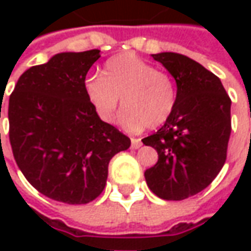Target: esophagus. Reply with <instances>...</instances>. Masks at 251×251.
Masks as SVG:
<instances>
[{"instance_id": "esophagus-1", "label": "esophagus", "mask_w": 251, "mask_h": 251, "mask_svg": "<svg viewBox=\"0 0 251 251\" xmlns=\"http://www.w3.org/2000/svg\"><path fill=\"white\" fill-rule=\"evenodd\" d=\"M141 145H142V142H141L140 138H131V148L132 150H138Z\"/></svg>"}]
</instances>
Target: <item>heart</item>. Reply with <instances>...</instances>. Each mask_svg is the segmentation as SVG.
Listing matches in <instances>:
<instances>
[{"label":"heart","instance_id":"obj_1","mask_svg":"<svg viewBox=\"0 0 251 251\" xmlns=\"http://www.w3.org/2000/svg\"><path fill=\"white\" fill-rule=\"evenodd\" d=\"M83 89L98 117L111 123L121 106V124L128 130L156 128L169 120L177 100L173 79L132 53L109 58L101 75L85 79Z\"/></svg>","mask_w":251,"mask_h":251}]
</instances>
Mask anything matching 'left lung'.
I'll return each mask as SVG.
<instances>
[{
  "instance_id": "left-lung-1",
  "label": "left lung",
  "mask_w": 251,
  "mask_h": 251,
  "mask_svg": "<svg viewBox=\"0 0 251 251\" xmlns=\"http://www.w3.org/2000/svg\"><path fill=\"white\" fill-rule=\"evenodd\" d=\"M175 78L173 114L142 142L155 148L158 162L145 180L162 200L196 196L217 177L226 160L230 137V99L221 79L183 54H152Z\"/></svg>"
}]
</instances>
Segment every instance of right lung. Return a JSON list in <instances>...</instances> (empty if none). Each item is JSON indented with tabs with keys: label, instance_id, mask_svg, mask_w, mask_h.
Wrapping results in <instances>:
<instances>
[{
	"label": "right lung",
	"instance_id": "1",
	"mask_svg": "<svg viewBox=\"0 0 251 251\" xmlns=\"http://www.w3.org/2000/svg\"><path fill=\"white\" fill-rule=\"evenodd\" d=\"M99 53L55 54L26 70L9 96L16 165L37 191L60 202L88 204L99 197L110 159L131 145L86 99L85 78Z\"/></svg>",
	"mask_w": 251,
	"mask_h": 251
}]
</instances>
